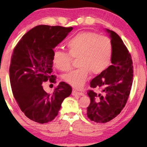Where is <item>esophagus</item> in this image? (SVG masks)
<instances>
[{"instance_id":"obj_1","label":"esophagus","mask_w":147,"mask_h":147,"mask_svg":"<svg viewBox=\"0 0 147 147\" xmlns=\"http://www.w3.org/2000/svg\"><path fill=\"white\" fill-rule=\"evenodd\" d=\"M72 95L73 96H84V94L83 93V92H79V91H78V90H72Z\"/></svg>"}]
</instances>
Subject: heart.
I'll return each mask as SVG.
<instances>
[{
    "label": "heart",
    "instance_id": "1",
    "mask_svg": "<svg viewBox=\"0 0 147 147\" xmlns=\"http://www.w3.org/2000/svg\"><path fill=\"white\" fill-rule=\"evenodd\" d=\"M68 53L56 50L53 55L55 67L61 71L71 69L74 59L79 68L63 76V80L76 88L83 87L90 74L104 71L111 62L112 44L109 37L90 31L78 32L68 40Z\"/></svg>",
    "mask_w": 147,
    "mask_h": 147
}]
</instances>
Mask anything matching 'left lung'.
Listing matches in <instances>:
<instances>
[{
    "label": "left lung",
    "instance_id": "1",
    "mask_svg": "<svg viewBox=\"0 0 147 147\" xmlns=\"http://www.w3.org/2000/svg\"><path fill=\"white\" fill-rule=\"evenodd\" d=\"M112 44V65L90 82L92 88H99L101 93L88 90L90 104L88 117L98 123H105L120 113L129 97L133 79V65L130 53L120 36L107 30Z\"/></svg>",
    "mask_w": 147,
    "mask_h": 147
}]
</instances>
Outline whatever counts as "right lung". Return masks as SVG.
<instances>
[{"instance_id": "add662e5", "label": "right lung", "mask_w": 147, "mask_h": 147, "mask_svg": "<svg viewBox=\"0 0 147 147\" xmlns=\"http://www.w3.org/2000/svg\"><path fill=\"white\" fill-rule=\"evenodd\" d=\"M73 27L38 25L24 35L14 48L9 67L13 96L20 109L30 120L40 124L53 120L62 102L71 94V87L60 82L52 94L42 83H55L53 72V49ZM53 85V84H51Z\"/></svg>"}]
</instances>
